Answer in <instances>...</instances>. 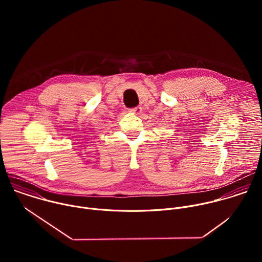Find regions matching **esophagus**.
Masks as SVG:
<instances>
[{
	"label": "esophagus",
	"instance_id": "esophagus-1",
	"mask_svg": "<svg viewBox=\"0 0 262 262\" xmlns=\"http://www.w3.org/2000/svg\"><path fill=\"white\" fill-rule=\"evenodd\" d=\"M129 112L132 114H135V115H140L142 114V107L141 106H136L134 108H130Z\"/></svg>",
	"mask_w": 262,
	"mask_h": 262
}]
</instances>
